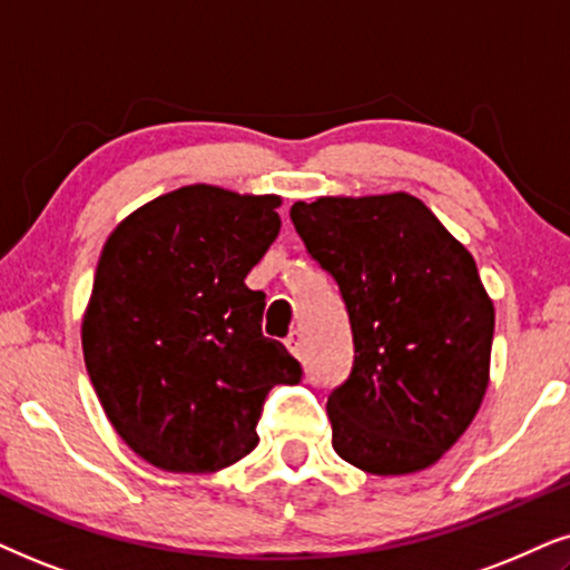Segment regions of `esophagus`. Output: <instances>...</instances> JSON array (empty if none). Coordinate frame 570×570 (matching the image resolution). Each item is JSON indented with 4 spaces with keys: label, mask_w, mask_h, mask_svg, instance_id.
Wrapping results in <instances>:
<instances>
[{
    "label": "esophagus",
    "mask_w": 570,
    "mask_h": 570,
    "mask_svg": "<svg viewBox=\"0 0 570 570\" xmlns=\"http://www.w3.org/2000/svg\"><path fill=\"white\" fill-rule=\"evenodd\" d=\"M286 347L292 350V355H302V347H305V342H302V331H292L289 336H286Z\"/></svg>",
    "instance_id": "1"
}]
</instances>
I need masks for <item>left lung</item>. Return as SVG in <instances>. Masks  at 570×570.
Instances as JSON below:
<instances>
[{"instance_id": "obj_1", "label": "left lung", "mask_w": 570, "mask_h": 570, "mask_svg": "<svg viewBox=\"0 0 570 570\" xmlns=\"http://www.w3.org/2000/svg\"><path fill=\"white\" fill-rule=\"evenodd\" d=\"M347 305L355 360L328 394L336 455L376 476L434 465L489 386L494 305L473 255L413 194L294 202Z\"/></svg>"}]
</instances>
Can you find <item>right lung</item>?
Masks as SVG:
<instances>
[{"label":"right lung","instance_id":"1","mask_svg":"<svg viewBox=\"0 0 570 570\" xmlns=\"http://www.w3.org/2000/svg\"><path fill=\"white\" fill-rule=\"evenodd\" d=\"M276 194L194 184L128 215L105 242L81 344L118 436L170 473H213L255 450L263 402L302 365L263 336L244 278L278 236Z\"/></svg>","mask_w":570,"mask_h":570}]
</instances>
